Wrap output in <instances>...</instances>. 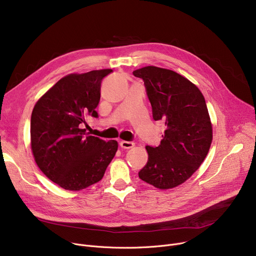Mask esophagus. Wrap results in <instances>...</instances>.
Returning a JSON list of instances; mask_svg holds the SVG:
<instances>
[{
  "label": "esophagus",
  "instance_id": "34e87169",
  "mask_svg": "<svg viewBox=\"0 0 256 256\" xmlns=\"http://www.w3.org/2000/svg\"><path fill=\"white\" fill-rule=\"evenodd\" d=\"M120 146L122 148H125V150H129L131 148L134 146V144L132 142H126V140H122L120 142Z\"/></svg>",
  "mask_w": 256,
  "mask_h": 256
}]
</instances>
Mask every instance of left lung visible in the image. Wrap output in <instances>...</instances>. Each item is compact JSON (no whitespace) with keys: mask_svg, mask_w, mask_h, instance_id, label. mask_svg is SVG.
Masks as SVG:
<instances>
[{"mask_svg":"<svg viewBox=\"0 0 256 256\" xmlns=\"http://www.w3.org/2000/svg\"><path fill=\"white\" fill-rule=\"evenodd\" d=\"M133 74L144 81L154 120H164L166 127L159 146H146L148 160L140 178L160 190L178 186L198 170L212 142L205 98L194 84L171 70L148 66Z\"/></svg>","mask_w":256,"mask_h":256,"instance_id":"left-lung-1","label":"left lung"}]
</instances>
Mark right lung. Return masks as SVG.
Here are the masks:
<instances>
[{
	"label": "right lung",
	"instance_id": "right-lung-1",
	"mask_svg": "<svg viewBox=\"0 0 256 256\" xmlns=\"http://www.w3.org/2000/svg\"><path fill=\"white\" fill-rule=\"evenodd\" d=\"M104 68L62 78L36 102L30 118V146L40 170L68 190H84L104 178L118 150L116 140L104 142L86 133L83 124L97 118Z\"/></svg>",
	"mask_w": 256,
	"mask_h": 256
}]
</instances>
